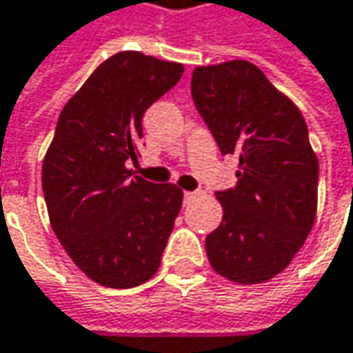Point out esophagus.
I'll use <instances>...</instances> for the list:
<instances>
[{"mask_svg": "<svg viewBox=\"0 0 353 353\" xmlns=\"http://www.w3.org/2000/svg\"><path fill=\"white\" fill-rule=\"evenodd\" d=\"M196 192H190V190H185V201H190Z\"/></svg>", "mask_w": 353, "mask_h": 353, "instance_id": "esophagus-1", "label": "esophagus"}]
</instances>
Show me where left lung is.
Returning <instances> with one entry per match:
<instances>
[{"mask_svg": "<svg viewBox=\"0 0 353 353\" xmlns=\"http://www.w3.org/2000/svg\"><path fill=\"white\" fill-rule=\"evenodd\" d=\"M192 102L221 154L239 159L237 187L216 190L223 221L207 235L209 263L237 283L281 273L310 235L319 164L290 98L245 60L192 72Z\"/></svg>", "mask_w": 353, "mask_h": 353, "instance_id": "1", "label": "left lung"}]
</instances>
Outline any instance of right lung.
Masks as SVG:
<instances>
[{
    "label": "right lung",
    "mask_w": 353,
    "mask_h": 353,
    "mask_svg": "<svg viewBox=\"0 0 353 353\" xmlns=\"http://www.w3.org/2000/svg\"><path fill=\"white\" fill-rule=\"evenodd\" d=\"M185 68L140 52H120L63 106L46 152L41 189L56 237L92 281L128 290L161 265L183 205V190L132 176L142 116Z\"/></svg>",
    "instance_id": "add662e5"
}]
</instances>
